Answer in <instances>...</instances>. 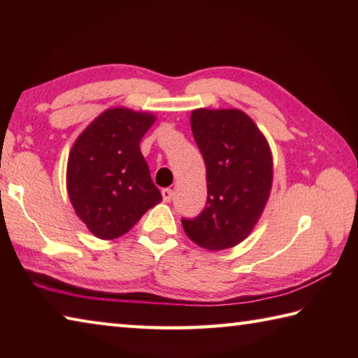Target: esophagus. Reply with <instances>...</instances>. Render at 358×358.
Listing matches in <instances>:
<instances>
[{
    "label": "esophagus",
    "mask_w": 358,
    "mask_h": 358,
    "mask_svg": "<svg viewBox=\"0 0 358 358\" xmlns=\"http://www.w3.org/2000/svg\"><path fill=\"white\" fill-rule=\"evenodd\" d=\"M161 194H162V201H164V202H171L172 201V197H173V191L172 189H169V187H164V189L161 191Z\"/></svg>",
    "instance_id": "obj_1"
}]
</instances>
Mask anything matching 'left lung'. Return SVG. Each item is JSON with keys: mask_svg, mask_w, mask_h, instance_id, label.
Returning a JSON list of instances; mask_svg holds the SVG:
<instances>
[{"mask_svg": "<svg viewBox=\"0 0 358 358\" xmlns=\"http://www.w3.org/2000/svg\"><path fill=\"white\" fill-rule=\"evenodd\" d=\"M194 141L207 167V202L196 217H181L187 237L210 251L243 241L268 199L273 180L270 147L241 110L199 108L191 115Z\"/></svg>", "mask_w": 358, "mask_h": 358, "instance_id": "obj_1", "label": "left lung"}]
</instances>
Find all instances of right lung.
<instances>
[{
  "label": "right lung",
  "mask_w": 358,
  "mask_h": 358,
  "mask_svg": "<svg viewBox=\"0 0 358 358\" xmlns=\"http://www.w3.org/2000/svg\"><path fill=\"white\" fill-rule=\"evenodd\" d=\"M155 117L128 108L99 115L77 138L68 162L69 199L96 237L112 240L128 232L162 201L141 151Z\"/></svg>",
  "instance_id": "obj_1"
}]
</instances>
